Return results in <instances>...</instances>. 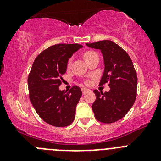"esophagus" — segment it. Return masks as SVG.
I'll return each mask as SVG.
<instances>
[{
  "label": "esophagus",
  "mask_w": 161,
  "mask_h": 161,
  "mask_svg": "<svg viewBox=\"0 0 161 161\" xmlns=\"http://www.w3.org/2000/svg\"><path fill=\"white\" fill-rule=\"evenodd\" d=\"M88 91H89V89L87 88H82V93H83V94H85Z\"/></svg>",
  "instance_id": "obj_1"
}]
</instances>
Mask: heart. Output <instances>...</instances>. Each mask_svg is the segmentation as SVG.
I'll use <instances>...</instances> for the list:
<instances>
[{"label": "heart", "instance_id": "obj_1", "mask_svg": "<svg viewBox=\"0 0 161 161\" xmlns=\"http://www.w3.org/2000/svg\"><path fill=\"white\" fill-rule=\"evenodd\" d=\"M97 54L95 53L94 52H92V51H89V52H86L84 53V59H85V61L87 60V59H89V58H91L92 56H93V55H96ZM71 64V60L68 61V65L70 64Z\"/></svg>", "mask_w": 161, "mask_h": 161}]
</instances>
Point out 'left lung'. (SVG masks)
Masks as SVG:
<instances>
[{
	"label": "left lung",
	"instance_id": "left-lung-1",
	"mask_svg": "<svg viewBox=\"0 0 161 161\" xmlns=\"http://www.w3.org/2000/svg\"><path fill=\"white\" fill-rule=\"evenodd\" d=\"M86 46L102 52L105 68L100 85L109 81L110 88L105 93L93 91L94 116L101 123H114L124 117L135 103L137 74L128 54L113 41H99Z\"/></svg>",
	"mask_w": 161,
	"mask_h": 161
}]
</instances>
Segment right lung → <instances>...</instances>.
<instances>
[{"label":"right lung","instance_id":"right-lung-1","mask_svg":"<svg viewBox=\"0 0 161 161\" xmlns=\"http://www.w3.org/2000/svg\"><path fill=\"white\" fill-rule=\"evenodd\" d=\"M83 47L77 43L56 44L44 50L34 61L28 76L30 100L39 117L54 126H67L75 119L81 89H59L68 59Z\"/></svg>","mask_w":161,"mask_h":161}]
</instances>
